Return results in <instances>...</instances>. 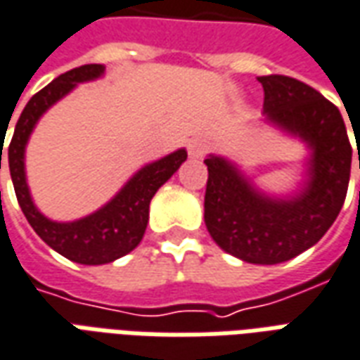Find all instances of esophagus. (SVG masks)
<instances>
[{"instance_id": "1", "label": "esophagus", "mask_w": 360, "mask_h": 360, "mask_svg": "<svg viewBox=\"0 0 360 360\" xmlns=\"http://www.w3.org/2000/svg\"><path fill=\"white\" fill-rule=\"evenodd\" d=\"M208 150H210V142H208L206 138H193V140L188 142V155H191L193 160L205 158V155L208 154Z\"/></svg>"}]
</instances>
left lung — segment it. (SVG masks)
Returning <instances> with one entry per match:
<instances>
[{
  "label": "left lung",
  "instance_id": "8db88e82",
  "mask_svg": "<svg viewBox=\"0 0 360 360\" xmlns=\"http://www.w3.org/2000/svg\"><path fill=\"white\" fill-rule=\"evenodd\" d=\"M257 79L265 91V120L302 138L311 150L308 181L294 197H269L233 163L208 155L205 224L226 253L275 265L310 250L335 222L347 197L353 150L341 112L320 91L288 75Z\"/></svg>",
  "mask_w": 360,
  "mask_h": 360
}]
</instances>
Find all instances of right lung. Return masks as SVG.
I'll use <instances>...</instances> for the list:
<instances>
[{
    "label": "right lung",
    "mask_w": 360,
    "mask_h": 360,
    "mask_svg": "<svg viewBox=\"0 0 360 360\" xmlns=\"http://www.w3.org/2000/svg\"><path fill=\"white\" fill-rule=\"evenodd\" d=\"M103 72L105 66L101 64H85L74 68L66 74L58 75L52 84L40 89L37 95H32L31 101L25 105L21 117L15 124L13 138L7 150V162H9L15 195L25 218L29 220L32 230L39 233L44 243H49L60 255L82 265H105L134 250L144 238L150 200L155 195V191L187 160V152L177 150L158 162L148 163L140 172L134 173V177L103 208L74 222H54L40 212L32 202L27 175H25V148L31 138V132L40 117L54 103L60 101L77 84L101 77Z\"/></svg>",
    "instance_id": "right-lung-1"
}]
</instances>
